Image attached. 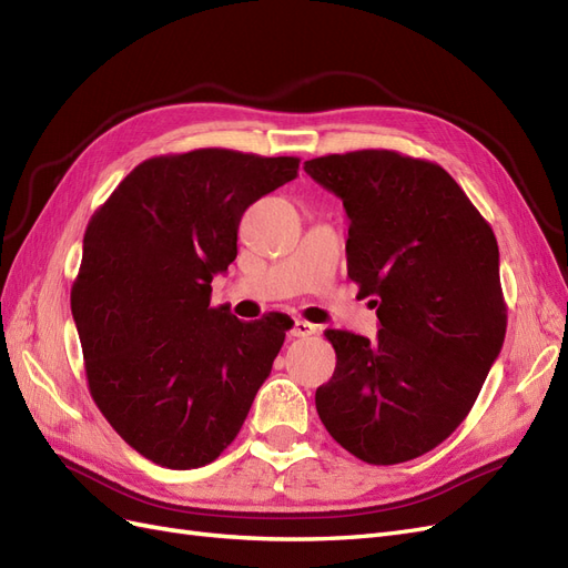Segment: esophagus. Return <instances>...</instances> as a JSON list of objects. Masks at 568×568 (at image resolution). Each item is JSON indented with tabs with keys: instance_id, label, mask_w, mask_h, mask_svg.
Segmentation results:
<instances>
[{
	"instance_id": "1",
	"label": "esophagus",
	"mask_w": 568,
	"mask_h": 568,
	"mask_svg": "<svg viewBox=\"0 0 568 568\" xmlns=\"http://www.w3.org/2000/svg\"><path fill=\"white\" fill-rule=\"evenodd\" d=\"M315 332H317V326H315V324H311V322H305V320H296V322H294V326H291V336H294V338L313 336Z\"/></svg>"
}]
</instances>
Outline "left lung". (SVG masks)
Segmentation results:
<instances>
[{
	"mask_svg": "<svg viewBox=\"0 0 568 568\" xmlns=\"http://www.w3.org/2000/svg\"><path fill=\"white\" fill-rule=\"evenodd\" d=\"M343 201L348 277L374 296V341L329 329V384L315 393L322 424L369 464L415 459L469 415L503 351L507 307L488 222L436 163L365 149L305 161Z\"/></svg>",
	"mask_w": 568,
	"mask_h": 568,
	"instance_id": "left-lung-1",
	"label": "left lung"
}]
</instances>
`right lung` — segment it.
Listing matches in <instances>:
<instances>
[{
    "label": "right lung",
    "mask_w": 568,
    "mask_h": 568,
    "mask_svg": "<svg viewBox=\"0 0 568 568\" xmlns=\"http://www.w3.org/2000/svg\"><path fill=\"white\" fill-rule=\"evenodd\" d=\"M298 159L196 149L136 165L92 215L71 291L90 393L118 436L168 469L236 438L288 324L236 320L211 282L236 257L244 211Z\"/></svg>",
    "instance_id": "add662e5"
}]
</instances>
